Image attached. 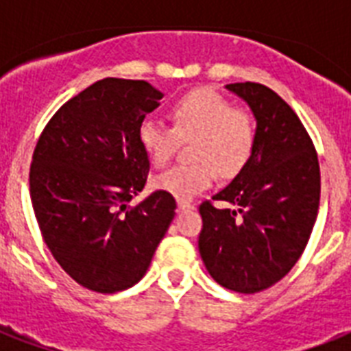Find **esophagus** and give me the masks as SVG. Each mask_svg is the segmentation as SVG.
<instances>
[{"label":"esophagus","instance_id":"obj_1","mask_svg":"<svg viewBox=\"0 0 351 351\" xmlns=\"http://www.w3.org/2000/svg\"><path fill=\"white\" fill-rule=\"evenodd\" d=\"M195 208L191 202H187V200H178V211H182V213H186V211H191V209Z\"/></svg>","mask_w":351,"mask_h":351}]
</instances>
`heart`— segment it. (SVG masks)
Returning a JSON list of instances; mask_svg holds the SVG:
<instances>
[{"label":"heart","instance_id":"b5f03b06","mask_svg":"<svg viewBox=\"0 0 351 351\" xmlns=\"http://www.w3.org/2000/svg\"><path fill=\"white\" fill-rule=\"evenodd\" d=\"M173 127L154 118L138 125V142L151 164L164 167L175 154L178 140L191 142L193 164L171 167L153 180L158 191L178 200H191L217 180L234 178L250 164L256 149L258 125L247 109L233 107L226 96L211 89H193L171 106Z\"/></svg>","mask_w":351,"mask_h":351}]
</instances>
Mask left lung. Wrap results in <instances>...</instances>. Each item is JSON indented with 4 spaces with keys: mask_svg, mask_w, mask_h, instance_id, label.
Instances as JSON below:
<instances>
[{
    "mask_svg": "<svg viewBox=\"0 0 351 351\" xmlns=\"http://www.w3.org/2000/svg\"><path fill=\"white\" fill-rule=\"evenodd\" d=\"M226 89L250 106L258 125L253 158L230 186L200 204L198 250L224 288L256 293L278 282L304 251L321 200V169L310 134L269 87Z\"/></svg>",
    "mask_w": 351,
    "mask_h": 351,
    "instance_id": "1",
    "label": "left lung"
}]
</instances>
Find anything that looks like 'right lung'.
I'll list each match as a JSON object with an SVG mask.
<instances>
[{"label": "right lung", "mask_w": 351, "mask_h": 351, "mask_svg": "<svg viewBox=\"0 0 351 351\" xmlns=\"http://www.w3.org/2000/svg\"><path fill=\"white\" fill-rule=\"evenodd\" d=\"M162 96L143 80L104 78L63 104L36 143L29 182L41 237L90 291L134 286L175 219L165 191L129 206L149 175L138 125Z\"/></svg>", "instance_id": "add662e5"}]
</instances>
